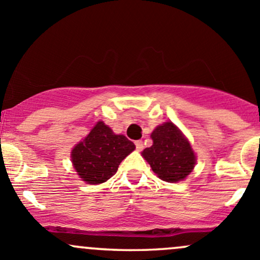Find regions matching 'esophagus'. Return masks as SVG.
I'll return each instance as SVG.
<instances>
[{
    "instance_id": "esophagus-1",
    "label": "esophagus",
    "mask_w": 260,
    "mask_h": 260,
    "mask_svg": "<svg viewBox=\"0 0 260 260\" xmlns=\"http://www.w3.org/2000/svg\"><path fill=\"white\" fill-rule=\"evenodd\" d=\"M135 144H136V148L138 149V151H142V149H143V142L142 141H136L135 142Z\"/></svg>"
}]
</instances>
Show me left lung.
Returning a JSON list of instances; mask_svg holds the SVG:
<instances>
[{
    "label": "left lung",
    "mask_w": 260,
    "mask_h": 260,
    "mask_svg": "<svg viewBox=\"0 0 260 260\" xmlns=\"http://www.w3.org/2000/svg\"><path fill=\"white\" fill-rule=\"evenodd\" d=\"M153 144L142 152L152 171L162 180L180 182L193 171L197 157L190 143L172 122L158 125L152 132Z\"/></svg>",
    "instance_id": "1"
}]
</instances>
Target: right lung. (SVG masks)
<instances>
[{
    "label": "right lung",
    "instance_id": "1",
    "mask_svg": "<svg viewBox=\"0 0 260 260\" xmlns=\"http://www.w3.org/2000/svg\"><path fill=\"white\" fill-rule=\"evenodd\" d=\"M135 148L133 142L123 135H114L107 124L100 121L83 141L76 144L71 158L82 180L100 184L116 174L122 160Z\"/></svg>",
    "mask_w": 260,
    "mask_h": 260
}]
</instances>
